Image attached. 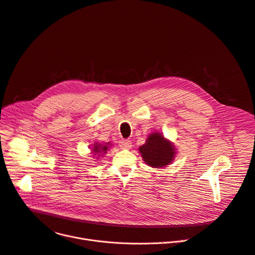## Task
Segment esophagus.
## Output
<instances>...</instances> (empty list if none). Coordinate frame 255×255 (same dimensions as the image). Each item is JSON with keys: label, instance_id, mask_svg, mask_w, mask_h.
Returning a JSON list of instances; mask_svg holds the SVG:
<instances>
[{"label": "esophagus", "instance_id": "34e87169", "mask_svg": "<svg viewBox=\"0 0 255 255\" xmlns=\"http://www.w3.org/2000/svg\"><path fill=\"white\" fill-rule=\"evenodd\" d=\"M119 145H120V147H122V148H131L132 142L127 139H122V140H120V142H119Z\"/></svg>", "mask_w": 255, "mask_h": 255}]
</instances>
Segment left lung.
Instances as JSON below:
<instances>
[{
  "label": "left lung",
  "mask_w": 255,
  "mask_h": 255,
  "mask_svg": "<svg viewBox=\"0 0 255 255\" xmlns=\"http://www.w3.org/2000/svg\"><path fill=\"white\" fill-rule=\"evenodd\" d=\"M139 151L144 162L150 167L161 168L170 163L175 155L173 145L160 133L150 134Z\"/></svg>",
  "instance_id": "obj_1"
}]
</instances>
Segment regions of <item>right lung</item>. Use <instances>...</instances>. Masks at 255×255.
I'll return each instance as SVG.
<instances>
[{
	"instance_id": "1",
	"label": "right lung",
	"mask_w": 255,
	"mask_h": 255,
	"mask_svg": "<svg viewBox=\"0 0 255 255\" xmlns=\"http://www.w3.org/2000/svg\"><path fill=\"white\" fill-rule=\"evenodd\" d=\"M108 149V145H101V144H98V143H95L93 145V149L92 151L93 152H101V151H106Z\"/></svg>"
}]
</instances>
